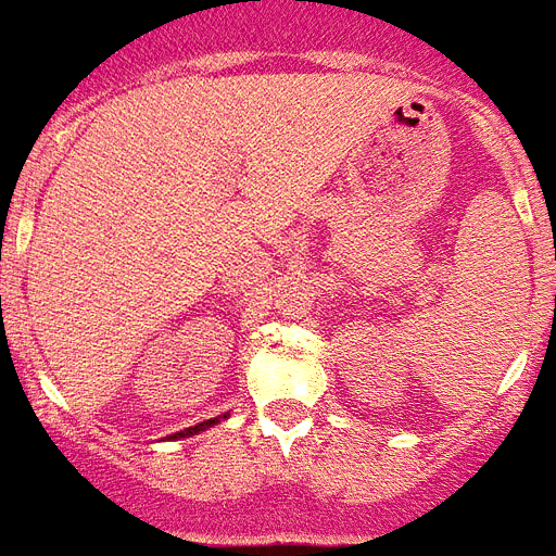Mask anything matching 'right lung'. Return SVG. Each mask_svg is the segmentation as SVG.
<instances>
[{"label": "right lung", "mask_w": 556, "mask_h": 556, "mask_svg": "<svg viewBox=\"0 0 556 556\" xmlns=\"http://www.w3.org/2000/svg\"><path fill=\"white\" fill-rule=\"evenodd\" d=\"M222 418H227V413H225V415H218V418H207V421L195 424V427H187V430L176 432V435H169V439H190V435H195V432H204V430H210V427H213V424H218V421H222Z\"/></svg>", "instance_id": "add662e5"}]
</instances>
